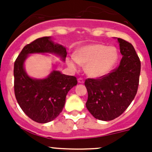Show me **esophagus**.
<instances>
[{"label":"esophagus","mask_w":152,"mask_h":152,"mask_svg":"<svg viewBox=\"0 0 152 152\" xmlns=\"http://www.w3.org/2000/svg\"><path fill=\"white\" fill-rule=\"evenodd\" d=\"M77 81H78V83H80V84H83V83L84 82V80L83 78H78Z\"/></svg>","instance_id":"1"}]
</instances>
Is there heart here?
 I'll use <instances>...</instances> for the list:
<instances>
[{
  "label": "heart",
  "mask_w": 152,
  "mask_h": 152,
  "mask_svg": "<svg viewBox=\"0 0 152 152\" xmlns=\"http://www.w3.org/2000/svg\"><path fill=\"white\" fill-rule=\"evenodd\" d=\"M119 59V52L113 46L103 44H89L80 47L75 58L68 60V65L75 68L79 64H86L85 73L91 78H99L107 75Z\"/></svg>",
  "instance_id": "obj_1"
}]
</instances>
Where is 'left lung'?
Segmentation results:
<instances>
[{
  "label": "left lung",
  "instance_id": "8db88e82",
  "mask_svg": "<svg viewBox=\"0 0 152 152\" xmlns=\"http://www.w3.org/2000/svg\"><path fill=\"white\" fill-rule=\"evenodd\" d=\"M122 58L119 65L100 78H88L85 87L88 94L86 107L93 116L110 121L126 110L136 95L141 62L131 43L117 39Z\"/></svg>",
  "mask_w": 152,
  "mask_h": 152
}]
</instances>
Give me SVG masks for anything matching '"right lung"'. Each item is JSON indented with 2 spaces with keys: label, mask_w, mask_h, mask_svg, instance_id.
Instances as JSON below:
<instances>
[{
  "label": "right lung",
  "mask_w": 152,
  "mask_h": 152,
  "mask_svg": "<svg viewBox=\"0 0 152 152\" xmlns=\"http://www.w3.org/2000/svg\"><path fill=\"white\" fill-rule=\"evenodd\" d=\"M32 54H54L65 61L66 49L45 36L25 45L14 62V93L17 103L33 121L46 123L61 113L68 91L77 85L75 76L53 69L45 78H33L26 73L24 64ZM56 67V64H54Z\"/></svg>",
  "instance_id": "obj_1"
}]
</instances>
